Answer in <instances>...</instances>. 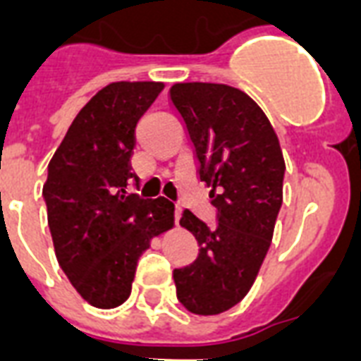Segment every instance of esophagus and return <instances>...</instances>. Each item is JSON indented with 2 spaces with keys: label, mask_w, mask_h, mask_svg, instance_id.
<instances>
[{
  "label": "esophagus",
  "mask_w": 361,
  "mask_h": 361,
  "mask_svg": "<svg viewBox=\"0 0 361 361\" xmlns=\"http://www.w3.org/2000/svg\"><path fill=\"white\" fill-rule=\"evenodd\" d=\"M180 217H181V208H180V206H176V209H174V219H176V225H180Z\"/></svg>",
  "instance_id": "esophagus-1"
}]
</instances>
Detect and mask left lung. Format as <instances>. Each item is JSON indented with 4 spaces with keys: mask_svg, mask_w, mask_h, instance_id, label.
<instances>
[{
    "mask_svg": "<svg viewBox=\"0 0 361 361\" xmlns=\"http://www.w3.org/2000/svg\"><path fill=\"white\" fill-rule=\"evenodd\" d=\"M170 101L185 123L209 187L217 225L208 226L189 209L180 225L197 238V260L174 269L176 294L195 314H219L251 290L271 245L283 204L285 159L262 109L226 84L183 82Z\"/></svg>",
    "mask_w": 361,
    "mask_h": 361,
    "instance_id": "8db88e82",
    "label": "left lung"
}]
</instances>
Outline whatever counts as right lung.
I'll return each mask as SVG.
<instances>
[{"instance_id": "obj_1", "label": "right lung", "mask_w": 361, "mask_h": 361, "mask_svg": "<svg viewBox=\"0 0 361 361\" xmlns=\"http://www.w3.org/2000/svg\"><path fill=\"white\" fill-rule=\"evenodd\" d=\"M163 82H112L90 99L48 164L42 197L59 266L87 303L130 296L136 262L174 226V204L127 192L135 129Z\"/></svg>"}]
</instances>
